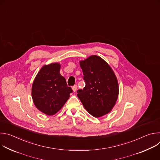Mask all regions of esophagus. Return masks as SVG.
I'll return each instance as SVG.
<instances>
[{
    "label": "esophagus",
    "instance_id": "esophagus-1",
    "mask_svg": "<svg viewBox=\"0 0 160 160\" xmlns=\"http://www.w3.org/2000/svg\"><path fill=\"white\" fill-rule=\"evenodd\" d=\"M77 88H78V87H77V85H74L73 87H72V89H73V92H77Z\"/></svg>",
    "mask_w": 160,
    "mask_h": 160
}]
</instances>
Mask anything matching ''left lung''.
I'll return each instance as SVG.
<instances>
[{
  "label": "left lung",
  "mask_w": 160,
  "mask_h": 160,
  "mask_svg": "<svg viewBox=\"0 0 160 160\" xmlns=\"http://www.w3.org/2000/svg\"><path fill=\"white\" fill-rule=\"evenodd\" d=\"M80 65L85 87L78 90L77 96L91 115L102 117L111 111L118 99L117 77L110 66L96 55L80 61Z\"/></svg>",
  "instance_id": "obj_1"
}]
</instances>
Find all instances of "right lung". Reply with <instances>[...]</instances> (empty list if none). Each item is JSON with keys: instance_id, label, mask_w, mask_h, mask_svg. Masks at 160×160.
I'll return each mask as SVG.
<instances>
[{"instance_id": "obj_1", "label": "right lung", "mask_w": 160, "mask_h": 160, "mask_svg": "<svg viewBox=\"0 0 160 160\" xmlns=\"http://www.w3.org/2000/svg\"><path fill=\"white\" fill-rule=\"evenodd\" d=\"M60 64L57 62L44 65L37 73L32 87L35 106L49 116L58 112L73 92L60 74Z\"/></svg>"}]
</instances>
